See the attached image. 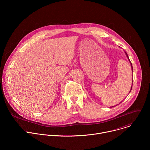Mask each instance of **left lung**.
<instances>
[{"label":"left lung","mask_w":150,"mask_h":150,"mask_svg":"<svg viewBox=\"0 0 150 150\" xmlns=\"http://www.w3.org/2000/svg\"><path fill=\"white\" fill-rule=\"evenodd\" d=\"M125 52V53H126V57H127V59H128V60H129V62H130V63H131V68H132V72H133V68H132V63H131V61H130V60H129V57H128V55H127V54L126 53V52ZM132 83H133V81H132ZM132 86H131V90H130V91H129V93L131 91V90H132ZM122 103V101L120 102V103ZM120 104V103H119ZM118 104H117V105H118ZM116 105H115V106H116ZM114 106H112V107H110V108H113Z\"/></svg>","instance_id":"8db88e82"}]
</instances>
